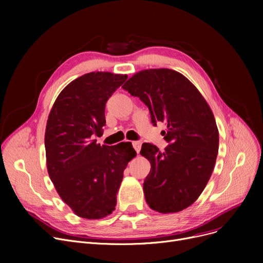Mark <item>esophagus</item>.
<instances>
[{"instance_id":"obj_1","label":"esophagus","mask_w":263,"mask_h":263,"mask_svg":"<svg viewBox=\"0 0 263 263\" xmlns=\"http://www.w3.org/2000/svg\"><path fill=\"white\" fill-rule=\"evenodd\" d=\"M132 145H133V147H134V149H135L136 153L139 154L140 151H141V148H142V143L137 141V142H133V143H132Z\"/></svg>"}]
</instances>
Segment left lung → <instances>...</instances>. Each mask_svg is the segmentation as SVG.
I'll list each match as a JSON object with an SVG mask.
<instances>
[{"instance_id": "left-lung-1", "label": "left lung", "mask_w": 263, "mask_h": 263, "mask_svg": "<svg viewBox=\"0 0 263 263\" xmlns=\"http://www.w3.org/2000/svg\"><path fill=\"white\" fill-rule=\"evenodd\" d=\"M123 89L148 106L151 122H165L160 151L144 143L141 155L151 165L144 181L146 202L160 213L182 211L204 190L218 153V130L212 110L199 90L172 69H147L130 78Z\"/></svg>"}]
</instances>
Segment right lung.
Wrapping results in <instances>:
<instances>
[{"label":"right lung","mask_w":263,"mask_h":263,"mask_svg":"<svg viewBox=\"0 0 263 263\" xmlns=\"http://www.w3.org/2000/svg\"><path fill=\"white\" fill-rule=\"evenodd\" d=\"M127 74L89 72L61 91L48 117L47 168L59 195L80 217L100 219L115 210L123 171L136 156L130 142L97 144L105 103Z\"/></svg>","instance_id":"right-lung-1"}]
</instances>
